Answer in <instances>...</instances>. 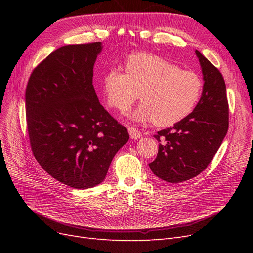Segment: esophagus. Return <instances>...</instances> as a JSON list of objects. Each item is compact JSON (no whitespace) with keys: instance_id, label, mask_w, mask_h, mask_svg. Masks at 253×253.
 I'll return each mask as SVG.
<instances>
[{"instance_id":"34e87169","label":"esophagus","mask_w":253,"mask_h":253,"mask_svg":"<svg viewBox=\"0 0 253 253\" xmlns=\"http://www.w3.org/2000/svg\"><path fill=\"white\" fill-rule=\"evenodd\" d=\"M128 133H129V136H131V138L136 140V139H139L141 137V133L138 131V128L136 127H133V126H128Z\"/></svg>"}]
</instances>
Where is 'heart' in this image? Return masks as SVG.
Returning <instances> with one entry per match:
<instances>
[{
  "mask_svg": "<svg viewBox=\"0 0 253 253\" xmlns=\"http://www.w3.org/2000/svg\"><path fill=\"white\" fill-rule=\"evenodd\" d=\"M203 80L195 72L152 53L137 52L125 61V73L116 68L102 79V90L110 108L124 113L136 99L141 104L129 114L138 121L171 126L187 118L202 97Z\"/></svg>",
  "mask_w": 253,
  "mask_h": 253,
  "instance_id": "heart-1",
  "label": "heart"
}]
</instances>
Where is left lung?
Listing matches in <instances>:
<instances>
[{
    "label": "left lung",
    "instance_id": "8db88e82",
    "mask_svg": "<svg viewBox=\"0 0 253 253\" xmlns=\"http://www.w3.org/2000/svg\"><path fill=\"white\" fill-rule=\"evenodd\" d=\"M204 75L202 97L194 111L174 126L154 135L158 154L150 169L157 177L177 183L201 174L228 132L229 105L223 75L196 50Z\"/></svg>",
    "mask_w": 253,
    "mask_h": 253
}]
</instances>
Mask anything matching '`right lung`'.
<instances>
[{
    "instance_id": "add662e5",
    "label": "right lung",
    "mask_w": 253,
    "mask_h": 253,
    "mask_svg": "<svg viewBox=\"0 0 253 253\" xmlns=\"http://www.w3.org/2000/svg\"><path fill=\"white\" fill-rule=\"evenodd\" d=\"M100 42L52 51L28 79L25 109L30 148L53 178L75 189L99 185L126 128L99 102L93 85Z\"/></svg>"
}]
</instances>
